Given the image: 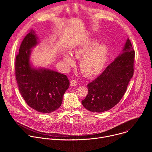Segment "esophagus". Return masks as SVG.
<instances>
[{"label": "esophagus", "mask_w": 152, "mask_h": 152, "mask_svg": "<svg viewBox=\"0 0 152 152\" xmlns=\"http://www.w3.org/2000/svg\"><path fill=\"white\" fill-rule=\"evenodd\" d=\"M77 85V81L76 80H70V85L72 86H76Z\"/></svg>", "instance_id": "obj_1"}]
</instances>
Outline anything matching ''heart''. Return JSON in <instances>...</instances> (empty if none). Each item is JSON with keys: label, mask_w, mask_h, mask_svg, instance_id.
I'll return each mask as SVG.
<instances>
[{"label": "heart", "mask_w": 152, "mask_h": 152, "mask_svg": "<svg viewBox=\"0 0 152 152\" xmlns=\"http://www.w3.org/2000/svg\"><path fill=\"white\" fill-rule=\"evenodd\" d=\"M76 58H82L80 70L82 74L88 77L99 75L103 69L108 57V49L104 45H98L96 40H91L78 45L73 51ZM63 60L67 67L73 66L75 61L70 53H64Z\"/></svg>", "instance_id": "1"}]
</instances>
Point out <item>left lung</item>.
Instances as JSON below:
<instances>
[{"instance_id":"obj_1","label":"left lung","mask_w":152,"mask_h":152,"mask_svg":"<svg viewBox=\"0 0 152 152\" xmlns=\"http://www.w3.org/2000/svg\"><path fill=\"white\" fill-rule=\"evenodd\" d=\"M134 58L135 50L128 38L123 53L87 85L88 94L82 101L85 108L93 113H102L121 100L134 75Z\"/></svg>"}]
</instances>
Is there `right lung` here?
<instances>
[{"label":"right lung","instance_id":"right-lung-1","mask_svg":"<svg viewBox=\"0 0 152 152\" xmlns=\"http://www.w3.org/2000/svg\"><path fill=\"white\" fill-rule=\"evenodd\" d=\"M37 43L35 32L31 30L21 42L15 56V77L20 93L26 103L37 111L49 114L61 105L70 82L65 75L31 67V49Z\"/></svg>","mask_w":152,"mask_h":152}]
</instances>
